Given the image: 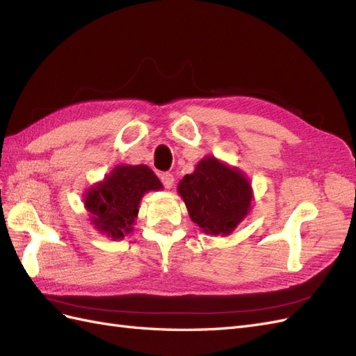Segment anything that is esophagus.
Listing matches in <instances>:
<instances>
[{"instance_id":"1","label":"esophagus","mask_w":356,"mask_h":356,"mask_svg":"<svg viewBox=\"0 0 356 356\" xmlns=\"http://www.w3.org/2000/svg\"><path fill=\"white\" fill-rule=\"evenodd\" d=\"M160 179L161 182H163V186L166 188H172V186H174V175L169 174V172H163V174H160Z\"/></svg>"}]
</instances>
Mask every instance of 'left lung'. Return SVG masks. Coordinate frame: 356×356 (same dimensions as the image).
I'll use <instances>...</instances> for the list:
<instances>
[{
    "label": "left lung",
    "mask_w": 356,
    "mask_h": 356,
    "mask_svg": "<svg viewBox=\"0 0 356 356\" xmlns=\"http://www.w3.org/2000/svg\"><path fill=\"white\" fill-rule=\"evenodd\" d=\"M191 221L213 236H229L246 218L252 204V187L243 172L213 156L203 157L193 174L178 184Z\"/></svg>",
    "instance_id": "8db88e82"
}]
</instances>
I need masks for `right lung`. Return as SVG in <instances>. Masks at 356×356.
I'll list each match as a JSON object with an SVG mask.
<instances>
[{
    "label": "right lung",
    "mask_w": 356,
    "mask_h": 356,
    "mask_svg": "<svg viewBox=\"0 0 356 356\" xmlns=\"http://www.w3.org/2000/svg\"><path fill=\"white\" fill-rule=\"evenodd\" d=\"M163 190L145 165H118L84 193V208L95 229L114 241L134 232L139 203L148 191Z\"/></svg>",
    "instance_id": "1"
}]
</instances>
